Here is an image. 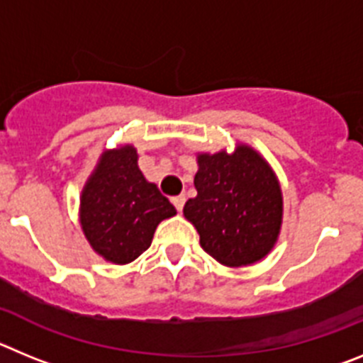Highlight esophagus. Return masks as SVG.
<instances>
[{
    "label": "esophagus",
    "instance_id": "obj_1",
    "mask_svg": "<svg viewBox=\"0 0 363 363\" xmlns=\"http://www.w3.org/2000/svg\"><path fill=\"white\" fill-rule=\"evenodd\" d=\"M172 203H174L176 211L184 209V205H185V196H184V194H178V196L172 198Z\"/></svg>",
    "mask_w": 363,
    "mask_h": 363
}]
</instances>
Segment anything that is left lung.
Returning <instances> with one entry per match:
<instances>
[{
  "label": "left lung",
  "instance_id": "1",
  "mask_svg": "<svg viewBox=\"0 0 363 363\" xmlns=\"http://www.w3.org/2000/svg\"><path fill=\"white\" fill-rule=\"evenodd\" d=\"M196 198L184 214L200 234V245L220 264H255L272 249L281 225V191L258 152L240 145L233 154H200Z\"/></svg>",
  "mask_w": 363,
  "mask_h": 363
}]
</instances>
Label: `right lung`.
Returning a JSON list of instances; mask_svg holds the SVG:
<instances>
[{"instance_id": "add662e5", "label": "right lung", "mask_w": 363, "mask_h": 363, "mask_svg": "<svg viewBox=\"0 0 363 363\" xmlns=\"http://www.w3.org/2000/svg\"><path fill=\"white\" fill-rule=\"evenodd\" d=\"M176 214L174 205L138 169L136 149L108 150L82 196V227L98 255L129 264L147 251L154 230Z\"/></svg>"}]
</instances>
